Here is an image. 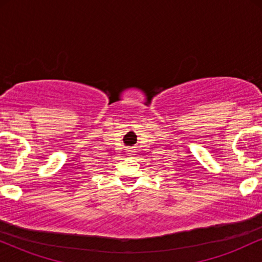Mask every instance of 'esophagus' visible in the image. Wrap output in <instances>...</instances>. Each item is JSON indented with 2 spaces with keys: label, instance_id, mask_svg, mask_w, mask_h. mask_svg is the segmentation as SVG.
I'll return each mask as SVG.
<instances>
[{
  "label": "esophagus",
  "instance_id": "34e87169",
  "mask_svg": "<svg viewBox=\"0 0 262 262\" xmlns=\"http://www.w3.org/2000/svg\"><path fill=\"white\" fill-rule=\"evenodd\" d=\"M134 152H135V151H134L133 149H128V150H127V155L130 156V158H132V156H134Z\"/></svg>",
  "mask_w": 262,
  "mask_h": 262
}]
</instances>
